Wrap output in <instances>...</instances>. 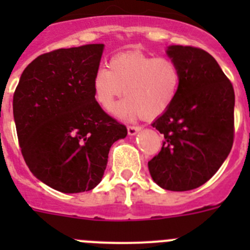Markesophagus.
<instances>
[{
	"label": "esophagus",
	"mask_w": 250,
	"mask_h": 250,
	"mask_svg": "<svg viewBox=\"0 0 250 250\" xmlns=\"http://www.w3.org/2000/svg\"><path fill=\"white\" fill-rule=\"evenodd\" d=\"M141 130V126H139V125H129L127 126V132H129V135H135L136 132L140 131Z\"/></svg>",
	"instance_id": "obj_1"
}]
</instances>
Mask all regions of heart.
<instances>
[{"instance_id":"heart-1","label":"heart","mask_w":250,"mask_h":250,"mask_svg":"<svg viewBox=\"0 0 250 250\" xmlns=\"http://www.w3.org/2000/svg\"><path fill=\"white\" fill-rule=\"evenodd\" d=\"M180 85L182 70L176 61L136 51L115 55L109 68H98L92 76L94 98L104 110L111 109L125 90L127 99L116 107V114L126 119L164 114L175 101Z\"/></svg>"}]
</instances>
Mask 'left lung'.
<instances>
[{
	"mask_svg": "<svg viewBox=\"0 0 250 250\" xmlns=\"http://www.w3.org/2000/svg\"><path fill=\"white\" fill-rule=\"evenodd\" d=\"M182 70L175 101L151 124L164 134L163 146L147 163L163 189L199 188L218 171L234 141V89L210 54L193 46H170Z\"/></svg>",
	"mask_w": 250,
	"mask_h": 250,
	"instance_id": "8db88e82",
	"label": "left lung"
}]
</instances>
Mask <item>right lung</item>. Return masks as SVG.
<instances>
[{"label": "right lung", "instance_id": "obj_1", "mask_svg": "<svg viewBox=\"0 0 250 250\" xmlns=\"http://www.w3.org/2000/svg\"><path fill=\"white\" fill-rule=\"evenodd\" d=\"M103 43L40 55L22 72L13 118L31 173L55 190L81 193L103 179L111 145L126 136L92 92Z\"/></svg>", "mask_w": 250, "mask_h": 250}]
</instances>
